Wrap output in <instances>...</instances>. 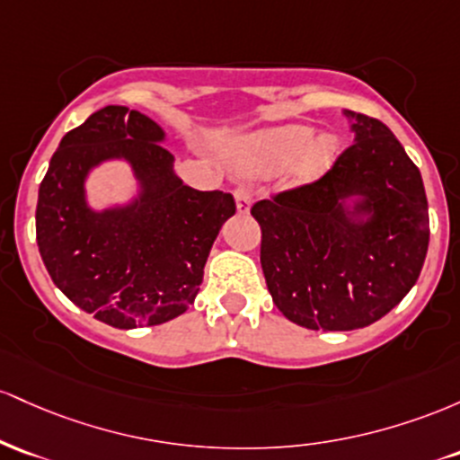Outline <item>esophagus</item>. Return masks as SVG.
<instances>
[{"label":"esophagus","instance_id":"1","mask_svg":"<svg viewBox=\"0 0 460 460\" xmlns=\"http://www.w3.org/2000/svg\"><path fill=\"white\" fill-rule=\"evenodd\" d=\"M234 202H236V210L239 213H250L252 208V190L245 187H236L234 189Z\"/></svg>","mask_w":460,"mask_h":460}]
</instances>
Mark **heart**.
Here are the masks:
<instances>
[{
    "instance_id": "b5f03b06",
    "label": "heart",
    "mask_w": 460,
    "mask_h": 460,
    "mask_svg": "<svg viewBox=\"0 0 460 460\" xmlns=\"http://www.w3.org/2000/svg\"><path fill=\"white\" fill-rule=\"evenodd\" d=\"M339 156L334 132L287 123L239 137L226 149L232 169L245 175H271L287 169V180L296 187L322 180Z\"/></svg>"
}]
</instances>
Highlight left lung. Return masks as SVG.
Masks as SVG:
<instances>
[{"instance_id":"8db88e82","label":"left lung","mask_w":460,"mask_h":460,"mask_svg":"<svg viewBox=\"0 0 460 460\" xmlns=\"http://www.w3.org/2000/svg\"><path fill=\"white\" fill-rule=\"evenodd\" d=\"M354 143L317 182L252 206L273 304L308 330H358L404 299L430 226L420 169L378 119L343 111Z\"/></svg>"}]
</instances>
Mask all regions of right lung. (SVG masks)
Instances as JSON below:
<instances>
[{
    "instance_id": "right-lung-1",
    "label": "right lung",
    "mask_w": 460,
    "mask_h": 460,
    "mask_svg": "<svg viewBox=\"0 0 460 460\" xmlns=\"http://www.w3.org/2000/svg\"><path fill=\"white\" fill-rule=\"evenodd\" d=\"M154 119L106 106L66 132L39 187L36 243L54 285L112 328L158 326L195 302L221 226L234 215L224 190H195L173 172ZM126 162L135 193L95 209L90 173Z\"/></svg>"
}]
</instances>
